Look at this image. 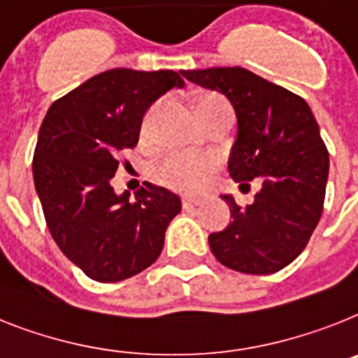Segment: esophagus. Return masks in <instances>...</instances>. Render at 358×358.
<instances>
[{"label":"esophagus","instance_id":"esophagus-1","mask_svg":"<svg viewBox=\"0 0 358 358\" xmlns=\"http://www.w3.org/2000/svg\"><path fill=\"white\" fill-rule=\"evenodd\" d=\"M198 206H202V200H194V198H184L182 200V207H184L185 211H191V209Z\"/></svg>","mask_w":358,"mask_h":358}]
</instances>
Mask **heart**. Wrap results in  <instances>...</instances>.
<instances>
[{
  "label": "heart",
  "instance_id": "obj_1",
  "mask_svg": "<svg viewBox=\"0 0 358 358\" xmlns=\"http://www.w3.org/2000/svg\"><path fill=\"white\" fill-rule=\"evenodd\" d=\"M162 103L156 101L155 105L149 107L142 120V133L143 140H149L152 134V125ZM229 105L220 96H206L200 100L196 107L198 118L206 120L207 116L218 113V110H227ZM216 160L211 155H200V152H187V151H171L164 155L160 160H156L152 165V174L160 184L173 187L176 191H187L194 193L198 189H202L209 174L215 169Z\"/></svg>",
  "mask_w": 358,
  "mask_h": 358
}]
</instances>
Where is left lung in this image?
I'll return each instance as SVG.
<instances>
[{"label": "left lung", "mask_w": 358, "mask_h": 358, "mask_svg": "<svg viewBox=\"0 0 358 358\" xmlns=\"http://www.w3.org/2000/svg\"><path fill=\"white\" fill-rule=\"evenodd\" d=\"M189 82L220 92L236 114V140L229 156L235 182L260 180L251 206L231 194L229 225L209 235L220 264L248 275H269L289 266L308 245L324 209L329 155L304 98L248 69L182 71Z\"/></svg>", "instance_id": "left-lung-1"}]
</instances>
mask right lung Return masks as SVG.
Instances as JSON below:
<instances>
[{
	"mask_svg": "<svg viewBox=\"0 0 358 358\" xmlns=\"http://www.w3.org/2000/svg\"><path fill=\"white\" fill-rule=\"evenodd\" d=\"M185 82L174 71L113 69L54 101L41 123L32 174L45 222L63 255L96 282L142 273L182 211L174 193L145 182L114 193L118 151L136 147L145 110Z\"/></svg>",
	"mask_w": 358,
	"mask_h": 358,
	"instance_id": "add662e5",
	"label": "right lung"
}]
</instances>
